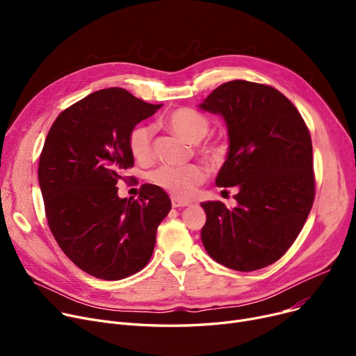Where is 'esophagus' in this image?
Segmentation results:
<instances>
[{
  "label": "esophagus",
  "mask_w": 356,
  "mask_h": 356,
  "mask_svg": "<svg viewBox=\"0 0 356 356\" xmlns=\"http://www.w3.org/2000/svg\"><path fill=\"white\" fill-rule=\"evenodd\" d=\"M188 204H191L189 200H183V199H179V197H172V207L173 208H183V207H188Z\"/></svg>",
  "instance_id": "1"
}]
</instances>
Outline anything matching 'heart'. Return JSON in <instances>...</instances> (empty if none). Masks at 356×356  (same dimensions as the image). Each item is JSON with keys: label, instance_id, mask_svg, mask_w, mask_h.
<instances>
[{"label": "heart", "instance_id": "obj_1", "mask_svg": "<svg viewBox=\"0 0 356 356\" xmlns=\"http://www.w3.org/2000/svg\"><path fill=\"white\" fill-rule=\"evenodd\" d=\"M165 125L175 134L189 143H199L208 136L211 121L202 112L192 108H179L165 120ZM129 152L134 159L144 161L153 154V127L138 125L129 133ZM196 152L211 163H219L225 156V145L219 141H204L196 145ZM149 181L175 196L188 197L203 181L204 170L197 164L168 165L161 164L148 175Z\"/></svg>", "mask_w": 356, "mask_h": 356}]
</instances>
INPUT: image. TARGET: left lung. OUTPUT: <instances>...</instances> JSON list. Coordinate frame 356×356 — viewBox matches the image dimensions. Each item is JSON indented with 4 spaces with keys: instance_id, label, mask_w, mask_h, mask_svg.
Here are the masks:
<instances>
[{
    "instance_id": "obj_1",
    "label": "left lung",
    "mask_w": 356,
    "mask_h": 356,
    "mask_svg": "<svg viewBox=\"0 0 356 356\" xmlns=\"http://www.w3.org/2000/svg\"><path fill=\"white\" fill-rule=\"evenodd\" d=\"M200 108L228 127L229 152L216 184L239 189L234 209L219 200L202 203L203 247L228 268H264L291 247L313 207L309 128L282 92L248 81L222 83Z\"/></svg>"
}]
</instances>
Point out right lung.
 <instances>
[{"label":"right lung","mask_w":356,"mask_h":356,"mask_svg":"<svg viewBox=\"0 0 356 356\" xmlns=\"http://www.w3.org/2000/svg\"><path fill=\"white\" fill-rule=\"evenodd\" d=\"M160 106L122 88L97 90L62 111L46 137L39 183L49 228L72 263L97 278L143 270L172 209L156 184H143L138 199L118 197L117 188L134 165L129 133Z\"/></svg>","instance_id":"add662e5"}]
</instances>
